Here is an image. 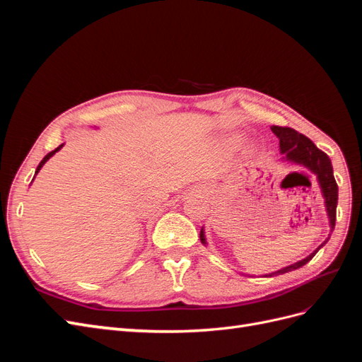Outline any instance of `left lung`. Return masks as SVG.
I'll use <instances>...</instances> for the list:
<instances>
[{"instance_id":"1","label":"left lung","mask_w":362,"mask_h":362,"mask_svg":"<svg viewBox=\"0 0 362 362\" xmlns=\"http://www.w3.org/2000/svg\"><path fill=\"white\" fill-rule=\"evenodd\" d=\"M272 133L275 134L279 139V151L282 154V161H288L293 164H298V166H303L305 169H308L310 172H313L317 178V182H319V187L322 192V196L325 199V208H326V214L327 218H329V228H331V233L334 231L335 228V218H337V202H338V185L335 182L334 178V169H332V163L331 158L327 157L323 151H320L317 148L313 141L298 133V131L293 129V128H287V127H278V125H273L270 127ZM329 233V237H331ZM201 242L202 245L206 246V238H205V231H204V226L201 229ZM327 237L325 242L317 247L311 254L294 262V264H290L287 267H282L276 272H272L267 273V278L270 276H278L282 275V273H287L291 270L299 269L302 266H305L306 262H310L313 259V257L317 254V252L320 250V247H323L327 240Z\"/></svg>"}]
</instances>
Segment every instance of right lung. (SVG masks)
Instances as JSON below:
<instances>
[{"mask_svg": "<svg viewBox=\"0 0 362 362\" xmlns=\"http://www.w3.org/2000/svg\"><path fill=\"white\" fill-rule=\"evenodd\" d=\"M63 145H64V144H62V145H60V146H59V148H56V149H54V151H51V152H48V154H47V156H45V157H43V160H42V161H40V163H39V166H37V169H36V173H35V177H36V175H37V173H39V170H40V169H42V168H43V164H45V163H47V161H48V160H49V158H51V157H52V156H54V154H56V152H57V151H60V149H62V148H63ZM33 180H35V178H33Z\"/></svg>", "mask_w": 362, "mask_h": 362, "instance_id": "add662e5", "label": "right lung"}]
</instances>
